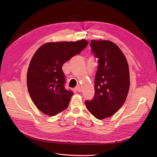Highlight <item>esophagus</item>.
Masks as SVG:
<instances>
[{"mask_svg":"<svg viewBox=\"0 0 157 157\" xmlns=\"http://www.w3.org/2000/svg\"><path fill=\"white\" fill-rule=\"evenodd\" d=\"M76 90H77L78 92H82V88H81V87H80V86H77V87H76Z\"/></svg>","mask_w":157,"mask_h":157,"instance_id":"obj_1","label":"esophagus"}]
</instances>
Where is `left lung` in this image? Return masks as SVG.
I'll return each mask as SVG.
<instances>
[{"instance_id": "1", "label": "left lung", "mask_w": 157, "mask_h": 157, "mask_svg": "<svg viewBox=\"0 0 157 157\" xmlns=\"http://www.w3.org/2000/svg\"><path fill=\"white\" fill-rule=\"evenodd\" d=\"M90 46L99 65L95 96L85 104L92 115L102 120L113 115L124 103L130 88L129 67L125 56L113 42L92 40Z\"/></svg>"}]
</instances>
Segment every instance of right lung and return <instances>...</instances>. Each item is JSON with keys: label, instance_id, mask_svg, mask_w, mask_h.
<instances>
[{"label": "right lung", "instance_id": "obj_1", "mask_svg": "<svg viewBox=\"0 0 157 157\" xmlns=\"http://www.w3.org/2000/svg\"><path fill=\"white\" fill-rule=\"evenodd\" d=\"M88 44L84 39L47 42L33 55L27 71V84L33 103L41 112L55 116L68 107L73 93L64 88L62 66Z\"/></svg>", "mask_w": 157, "mask_h": 157}]
</instances>
